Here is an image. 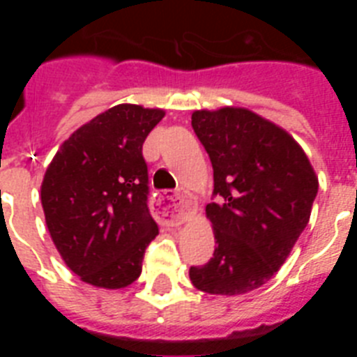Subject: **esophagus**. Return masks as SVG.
I'll use <instances>...</instances> for the list:
<instances>
[{"label":"esophagus","instance_id":"34e87169","mask_svg":"<svg viewBox=\"0 0 357 357\" xmlns=\"http://www.w3.org/2000/svg\"><path fill=\"white\" fill-rule=\"evenodd\" d=\"M191 211L193 204L176 191H164L153 200V214L164 225H181Z\"/></svg>","mask_w":357,"mask_h":357}]
</instances>
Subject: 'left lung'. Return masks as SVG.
<instances>
[{"mask_svg":"<svg viewBox=\"0 0 357 357\" xmlns=\"http://www.w3.org/2000/svg\"><path fill=\"white\" fill-rule=\"evenodd\" d=\"M191 125L214 172L207 218L214 248L189 279L211 295H243L275 275L307 227L318 178L298 143L241 107L195 110Z\"/></svg>","mask_w":357,"mask_h":357,"instance_id":"1","label":"left lung"}]
</instances>
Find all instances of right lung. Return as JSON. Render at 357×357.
<instances>
[{
    "label": "right lung",
    "instance_id": "1",
    "mask_svg": "<svg viewBox=\"0 0 357 357\" xmlns=\"http://www.w3.org/2000/svg\"><path fill=\"white\" fill-rule=\"evenodd\" d=\"M164 110L121 103L62 143L40 185L46 225L73 273L96 288L119 289L143 270L159 234L148 209L143 143Z\"/></svg>",
    "mask_w": 357,
    "mask_h": 357
}]
</instances>
